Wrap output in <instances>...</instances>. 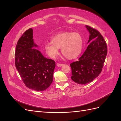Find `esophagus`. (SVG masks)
<instances>
[{
	"instance_id": "34e87169",
	"label": "esophagus",
	"mask_w": 121,
	"mask_h": 121,
	"mask_svg": "<svg viewBox=\"0 0 121 121\" xmlns=\"http://www.w3.org/2000/svg\"><path fill=\"white\" fill-rule=\"evenodd\" d=\"M56 65H57V67H60L63 66V64H59V63H57V64H56Z\"/></svg>"
}]
</instances>
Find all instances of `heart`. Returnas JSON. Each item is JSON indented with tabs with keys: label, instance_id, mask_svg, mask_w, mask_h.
Instances as JSON below:
<instances>
[{
	"label": "heart",
	"instance_id": "heart-1",
	"mask_svg": "<svg viewBox=\"0 0 121 121\" xmlns=\"http://www.w3.org/2000/svg\"><path fill=\"white\" fill-rule=\"evenodd\" d=\"M52 43H47L44 46L46 53L52 58H56L58 49L68 59H74L81 53L83 39L78 32H64L56 34L51 40Z\"/></svg>",
	"mask_w": 121,
	"mask_h": 121
}]
</instances>
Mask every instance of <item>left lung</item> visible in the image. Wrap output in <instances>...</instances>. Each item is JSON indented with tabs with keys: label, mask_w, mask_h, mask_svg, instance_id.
<instances>
[{
	"label": "left lung",
	"mask_w": 121,
	"mask_h": 121,
	"mask_svg": "<svg viewBox=\"0 0 121 121\" xmlns=\"http://www.w3.org/2000/svg\"><path fill=\"white\" fill-rule=\"evenodd\" d=\"M86 28L89 32L88 43H90L79 60L70 64L72 80L81 85L92 82L100 74L108 51L100 33L89 26L86 25Z\"/></svg>",
	"instance_id": "left-lung-1"
}]
</instances>
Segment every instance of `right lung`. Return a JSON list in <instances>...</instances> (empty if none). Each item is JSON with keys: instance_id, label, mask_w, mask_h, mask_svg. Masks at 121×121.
I'll list each match as a JSON object with an SVG mask.
<instances>
[{"instance_id": "obj_1", "label": "right lung", "mask_w": 121, "mask_h": 121, "mask_svg": "<svg viewBox=\"0 0 121 121\" xmlns=\"http://www.w3.org/2000/svg\"><path fill=\"white\" fill-rule=\"evenodd\" d=\"M33 29L26 31L18 40L15 65L25 85L36 91H44L53 81L55 61L44 56L33 38Z\"/></svg>"}]
</instances>
